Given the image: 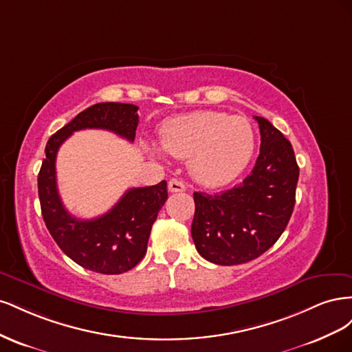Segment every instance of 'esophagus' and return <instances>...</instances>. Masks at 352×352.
Returning <instances> with one entry per match:
<instances>
[{
  "instance_id": "esophagus-1",
  "label": "esophagus",
  "mask_w": 352,
  "mask_h": 352,
  "mask_svg": "<svg viewBox=\"0 0 352 352\" xmlns=\"http://www.w3.org/2000/svg\"><path fill=\"white\" fill-rule=\"evenodd\" d=\"M186 189V185L180 179H170L168 182V190L170 192H184Z\"/></svg>"
}]
</instances>
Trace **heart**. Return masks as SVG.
I'll return each instance as SVG.
<instances>
[{"instance_id": "obj_1", "label": "heart", "mask_w": 352, "mask_h": 352, "mask_svg": "<svg viewBox=\"0 0 352 352\" xmlns=\"http://www.w3.org/2000/svg\"><path fill=\"white\" fill-rule=\"evenodd\" d=\"M164 150L189 157V172L206 186H223L235 180L251 162L255 132L242 116L221 111H194L166 120L160 127ZM154 153L160 150L154 148Z\"/></svg>"}]
</instances>
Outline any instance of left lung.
I'll return each mask as SVG.
<instances>
[{"mask_svg": "<svg viewBox=\"0 0 352 352\" xmlns=\"http://www.w3.org/2000/svg\"><path fill=\"white\" fill-rule=\"evenodd\" d=\"M261 145L252 172L223 192H194L192 239L201 257L236 265L260 257L280 238L289 221L300 176L294 148L264 117Z\"/></svg>", "mask_w": 352, "mask_h": 352, "instance_id": "8db88e82", "label": "left lung"}]
</instances>
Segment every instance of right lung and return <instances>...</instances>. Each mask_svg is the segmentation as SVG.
I'll return each mask as SVG.
<instances>
[{
    "label": "right lung",
    "mask_w": 352,
    "mask_h": 352,
    "mask_svg": "<svg viewBox=\"0 0 352 352\" xmlns=\"http://www.w3.org/2000/svg\"><path fill=\"white\" fill-rule=\"evenodd\" d=\"M136 111V105L122 102H98L83 110L50 138L38 176L41 211L51 236L74 263L102 274L124 273L144 258L151 228L167 199L166 180L126 190L105 214L80 220L63 206L56 158L61 144L82 129H105L133 142L140 122Z\"/></svg>",
    "instance_id": "1"
}]
</instances>
